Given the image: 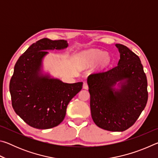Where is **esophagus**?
I'll use <instances>...</instances> for the list:
<instances>
[{"mask_svg":"<svg viewBox=\"0 0 158 158\" xmlns=\"http://www.w3.org/2000/svg\"><path fill=\"white\" fill-rule=\"evenodd\" d=\"M83 88H84V89H87L88 88H89V85H88V84L86 81H84V84H83Z\"/></svg>","mask_w":158,"mask_h":158,"instance_id":"obj_1","label":"esophagus"}]
</instances>
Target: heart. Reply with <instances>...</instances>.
Instances as JSON below:
<instances>
[{
	"label": "heart",
	"instance_id": "b5f03b06",
	"mask_svg": "<svg viewBox=\"0 0 158 158\" xmlns=\"http://www.w3.org/2000/svg\"><path fill=\"white\" fill-rule=\"evenodd\" d=\"M102 52L98 50H89L88 52H85L84 55H83V58H84V60L85 62L86 63H92L94 62V61L97 60L101 56ZM102 62L103 63H106L109 61V57L107 55H104L101 58Z\"/></svg>",
	"mask_w": 158,
	"mask_h": 158
}]
</instances>
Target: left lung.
<instances>
[{"label": "left lung", "mask_w": 158, "mask_h": 158, "mask_svg": "<svg viewBox=\"0 0 158 158\" xmlns=\"http://www.w3.org/2000/svg\"><path fill=\"white\" fill-rule=\"evenodd\" d=\"M121 55L118 65L88 77L91 116L102 129L122 132L135 124L148 101L147 79L137 55L125 45L116 44ZM125 79L121 90L112 87Z\"/></svg>", "instance_id": "8db88e82"}]
</instances>
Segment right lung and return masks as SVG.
<instances>
[{
  "instance_id": "add662e5",
  "label": "right lung",
  "mask_w": 158,
  "mask_h": 158,
  "mask_svg": "<svg viewBox=\"0 0 158 158\" xmlns=\"http://www.w3.org/2000/svg\"><path fill=\"white\" fill-rule=\"evenodd\" d=\"M63 40L43 38L19 58L10 81L12 105L16 114L30 126L49 129L63 121L70 100L82 89L83 82L67 84L40 75L42 58L47 49L68 47Z\"/></svg>"
}]
</instances>
